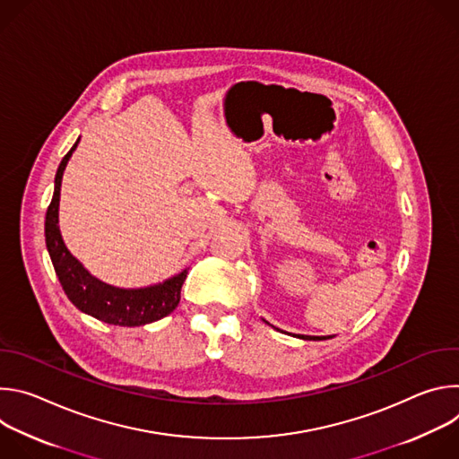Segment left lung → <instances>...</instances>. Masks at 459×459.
<instances>
[{
	"label": "left lung",
	"instance_id": "obj_1",
	"mask_svg": "<svg viewBox=\"0 0 459 459\" xmlns=\"http://www.w3.org/2000/svg\"><path fill=\"white\" fill-rule=\"evenodd\" d=\"M299 338H303V340H326L325 336L323 338H317V336H299Z\"/></svg>",
	"mask_w": 459,
	"mask_h": 459
}]
</instances>
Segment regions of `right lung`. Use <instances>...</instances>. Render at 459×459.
I'll return each mask as SVG.
<instances>
[{"label": "right lung", "instance_id": "obj_1", "mask_svg": "<svg viewBox=\"0 0 459 459\" xmlns=\"http://www.w3.org/2000/svg\"><path fill=\"white\" fill-rule=\"evenodd\" d=\"M78 142L65 154L57 167L54 179V195L45 216V241L59 283L67 298L82 312L108 325L140 326L158 321L169 316L178 307L181 299V285L186 278L188 269L154 287L117 289L91 276L89 271L83 269V265L69 252V248L65 247L61 239L57 227L61 178L69 158L73 156V151L78 147Z\"/></svg>", "mask_w": 459, "mask_h": 459}]
</instances>
